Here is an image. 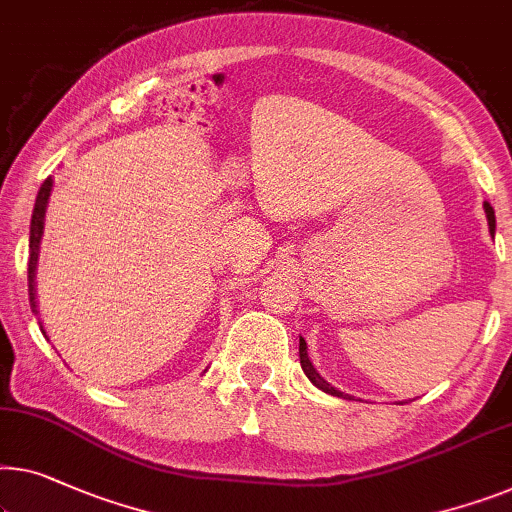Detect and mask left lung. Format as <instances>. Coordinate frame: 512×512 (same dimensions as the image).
Here are the masks:
<instances>
[{
  "label": "left lung",
  "instance_id": "left-lung-1",
  "mask_svg": "<svg viewBox=\"0 0 512 512\" xmlns=\"http://www.w3.org/2000/svg\"><path fill=\"white\" fill-rule=\"evenodd\" d=\"M485 214H487V224H490V233L494 235V228H496V219H494V210H492V205L485 201ZM300 365H302V372L307 374V379L316 385V388H321L323 392H328V395H335V397H344L346 399V395L344 392H339V390H335L332 388V385L323 379L321 374L316 372L314 369V365H311V360H309V355H307V342L305 339L300 337Z\"/></svg>",
  "mask_w": 512,
  "mask_h": 512
}]
</instances>
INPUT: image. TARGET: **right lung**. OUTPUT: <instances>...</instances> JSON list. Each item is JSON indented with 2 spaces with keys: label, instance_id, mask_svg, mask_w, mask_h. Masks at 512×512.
Listing matches in <instances>:
<instances>
[{
  "label": "right lung",
  "instance_id": "add662e5",
  "mask_svg": "<svg viewBox=\"0 0 512 512\" xmlns=\"http://www.w3.org/2000/svg\"><path fill=\"white\" fill-rule=\"evenodd\" d=\"M50 187H53V180H48L41 184L39 196H36L34 203V212H32V226H29V261H27V284H29V305H32V311H36V288H34V270H36V258H39V242H41V233H43V214H46V203L50 196ZM43 332V325H41ZM46 335V332H43Z\"/></svg>",
  "mask_w": 512,
  "mask_h": 512
}]
</instances>
